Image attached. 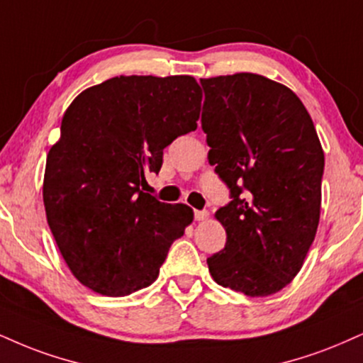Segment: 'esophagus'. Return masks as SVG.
<instances>
[{"instance_id": "1", "label": "esophagus", "mask_w": 363, "mask_h": 363, "mask_svg": "<svg viewBox=\"0 0 363 363\" xmlns=\"http://www.w3.org/2000/svg\"><path fill=\"white\" fill-rule=\"evenodd\" d=\"M206 218H208L206 209H196V211H194V220L196 221H204Z\"/></svg>"}]
</instances>
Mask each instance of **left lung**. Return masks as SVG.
Listing matches in <instances>:
<instances>
[{
  "instance_id": "left-lung-1",
  "label": "left lung",
  "mask_w": 363,
  "mask_h": 363,
  "mask_svg": "<svg viewBox=\"0 0 363 363\" xmlns=\"http://www.w3.org/2000/svg\"><path fill=\"white\" fill-rule=\"evenodd\" d=\"M208 159L230 189L216 211L226 245L208 259L223 287L276 294L298 276L321 209L325 154L304 104L259 74L201 79Z\"/></svg>"
}]
</instances>
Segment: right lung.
<instances>
[{
  "label": "right lung",
  "instance_id": "1",
  "mask_svg": "<svg viewBox=\"0 0 363 363\" xmlns=\"http://www.w3.org/2000/svg\"><path fill=\"white\" fill-rule=\"evenodd\" d=\"M201 87L191 76H120L82 91L47 154L43 204L74 277L103 296H128L159 276L193 221L186 204L143 193L164 148L198 128Z\"/></svg>",
  "mask_w": 363,
  "mask_h": 363
}]
</instances>
